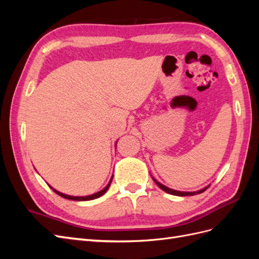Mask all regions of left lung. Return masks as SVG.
<instances>
[{
	"label": "left lung",
	"instance_id": "obj_1",
	"mask_svg": "<svg viewBox=\"0 0 259 259\" xmlns=\"http://www.w3.org/2000/svg\"><path fill=\"white\" fill-rule=\"evenodd\" d=\"M152 179H153V182H154L156 185H158L163 191H165V192H167V193H169V194H173V195H179V197H186V195H195V194H199V193L204 192V191L207 189V188L209 187V186H207V187L203 188V189H201V190H199V191H193V192H184V191H177V190L170 189V188H167L166 186H164V185L160 184V183L158 182V180H155L154 178H152Z\"/></svg>",
	"mask_w": 259,
	"mask_h": 259
}]
</instances>
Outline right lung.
<instances>
[{"label":"right lung","instance_id":"1","mask_svg":"<svg viewBox=\"0 0 259 259\" xmlns=\"http://www.w3.org/2000/svg\"><path fill=\"white\" fill-rule=\"evenodd\" d=\"M111 182H112V177H111V179H110V182H109V184L104 188L103 190H100V191H98V192H96V193H94V194H91V195H86V197H73V195H67V194L61 193V192H59V191H57V190H55L54 188H52V187H51V188H52L53 191H54L55 193H57L58 195H60V197L65 198V199L73 200V201H90V200L97 199V198L101 197V195H103V194H105V193L107 192V190L109 189V187H110Z\"/></svg>","mask_w":259,"mask_h":259}]
</instances>
